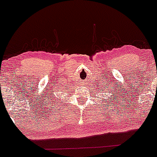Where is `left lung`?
I'll return each mask as SVG.
<instances>
[{
	"label": "left lung",
	"mask_w": 157,
	"mask_h": 157,
	"mask_svg": "<svg viewBox=\"0 0 157 157\" xmlns=\"http://www.w3.org/2000/svg\"><path fill=\"white\" fill-rule=\"evenodd\" d=\"M104 93H105V92H104Z\"/></svg>",
	"instance_id": "8db88e82"
}]
</instances>
